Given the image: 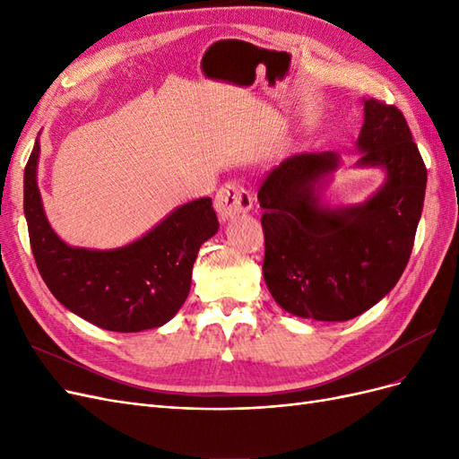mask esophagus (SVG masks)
Segmentation results:
<instances>
[{
	"label": "esophagus",
	"mask_w": 459,
	"mask_h": 459,
	"mask_svg": "<svg viewBox=\"0 0 459 459\" xmlns=\"http://www.w3.org/2000/svg\"><path fill=\"white\" fill-rule=\"evenodd\" d=\"M214 208L221 220H230L251 211L253 195L239 184H226L216 193Z\"/></svg>",
	"instance_id": "1"
}]
</instances>
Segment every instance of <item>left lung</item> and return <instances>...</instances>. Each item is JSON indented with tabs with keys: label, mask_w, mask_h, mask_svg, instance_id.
<instances>
[{
	"label": "left lung",
	"mask_w": 459,
	"mask_h": 459,
	"mask_svg": "<svg viewBox=\"0 0 459 459\" xmlns=\"http://www.w3.org/2000/svg\"><path fill=\"white\" fill-rule=\"evenodd\" d=\"M358 166L383 169L379 191L362 204L319 201L337 152L285 159L258 189L264 230V281L283 310L317 322H346L388 295L404 272L418 230L427 169L404 115L364 101Z\"/></svg>",
	"instance_id": "left-lung-1"
}]
</instances>
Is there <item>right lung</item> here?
<instances>
[{"instance_id":"right-lung-1","label":"right lung","mask_w":459,"mask_h":459,"mask_svg":"<svg viewBox=\"0 0 459 459\" xmlns=\"http://www.w3.org/2000/svg\"><path fill=\"white\" fill-rule=\"evenodd\" d=\"M39 143L24 169V216L39 275L65 308L118 333L160 327L191 289L193 262L220 224L212 199L178 206L137 241L95 251L66 245L49 226L36 182Z\"/></svg>"}]
</instances>
